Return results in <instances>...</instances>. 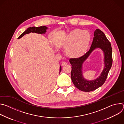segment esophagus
<instances>
[{
  "label": "esophagus",
  "mask_w": 124,
  "mask_h": 124,
  "mask_svg": "<svg viewBox=\"0 0 124 124\" xmlns=\"http://www.w3.org/2000/svg\"><path fill=\"white\" fill-rule=\"evenodd\" d=\"M67 65V63L65 62H63L62 63V66H65V65Z\"/></svg>",
  "instance_id": "34e87169"
}]
</instances>
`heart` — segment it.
I'll return each instance as SVG.
<instances>
[{"label":"heart","mask_w":124,"mask_h":124,"mask_svg":"<svg viewBox=\"0 0 124 124\" xmlns=\"http://www.w3.org/2000/svg\"><path fill=\"white\" fill-rule=\"evenodd\" d=\"M91 41V34L87 30L77 29L67 37L65 47L67 54L72 57H78L87 51Z\"/></svg>","instance_id":"b5f03b06"}]
</instances>
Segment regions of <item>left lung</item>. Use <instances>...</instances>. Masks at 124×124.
<instances>
[{"label": "left lung", "mask_w": 124, "mask_h": 124, "mask_svg": "<svg viewBox=\"0 0 124 124\" xmlns=\"http://www.w3.org/2000/svg\"><path fill=\"white\" fill-rule=\"evenodd\" d=\"M101 49L104 55V68L100 76L97 79L89 81L83 76L82 66L85 60L95 49ZM72 65L70 77L75 86L79 90L84 92L94 91L101 87L107 78L112 64V51L110 42L104 33L97 29L94 33L93 40L89 51L83 56L78 58H70L69 60Z\"/></svg>", "instance_id": "8db88e82"}]
</instances>
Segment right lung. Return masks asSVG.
<instances>
[{
	"instance_id": "right-lung-1",
	"label": "right lung",
	"mask_w": 124,
	"mask_h": 124,
	"mask_svg": "<svg viewBox=\"0 0 124 124\" xmlns=\"http://www.w3.org/2000/svg\"><path fill=\"white\" fill-rule=\"evenodd\" d=\"M48 28L46 26H40V27H30L28 28L24 32H23L20 36L19 37L18 39H20L23 37L24 35L26 34H29L30 33H36L38 34H45L46 32V30ZM61 66H60V70L59 72H61Z\"/></svg>"
}]
</instances>
